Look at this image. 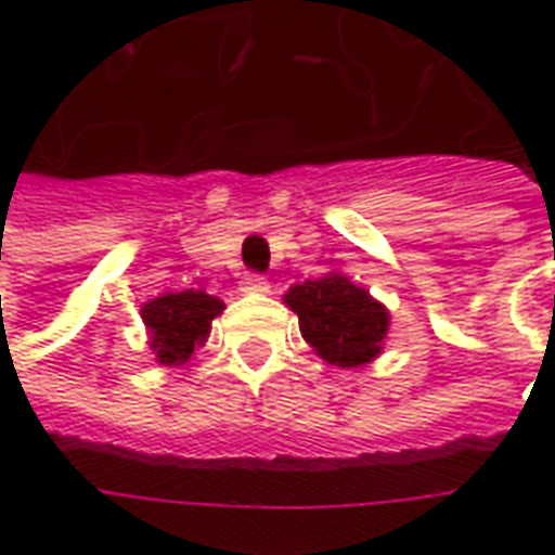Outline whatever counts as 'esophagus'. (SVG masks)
<instances>
[{
	"instance_id": "esophagus-1",
	"label": "esophagus",
	"mask_w": 555,
	"mask_h": 555,
	"mask_svg": "<svg viewBox=\"0 0 555 555\" xmlns=\"http://www.w3.org/2000/svg\"><path fill=\"white\" fill-rule=\"evenodd\" d=\"M241 288L246 291V294H267V291H270V282H267L261 273H246L241 282Z\"/></svg>"
}]
</instances>
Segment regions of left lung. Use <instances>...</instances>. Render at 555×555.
I'll use <instances>...</instances> for the list:
<instances>
[{
    "instance_id": "1",
    "label": "left lung",
    "mask_w": 555,
    "mask_h": 555,
    "mask_svg": "<svg viewBox=\"0 0 555 555\" xmlns=\"http://www.w3.org/2000/svg\"><path fill=\"white\" fill-rule=\"evenodd\" d=\"M285 302L300 318L302 338L330 365L357 369L384 350L389 333L386 306L341 273L306 279L285 294Z\"/></svg>"
}]
</instances>
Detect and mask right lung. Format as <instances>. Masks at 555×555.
Here are the masks:
<instances>
[{
    "instance_id": "obj_1",
    "label": "right lung",
    "mask_w": 555,
    "mask_h": 555,
    "mask_svg": "<svg viewBox=\"0 0 555 555\" xmlns=\"http://www.w3.org/2000/svg\"><path fill=\"white\" fill-rule=\"evenodd\" d=\"M222 300L205 291H166L142 306L151 350L163 365H181L205 345L210 321L222 314Z\"/></svg>"
}]
</instances>
